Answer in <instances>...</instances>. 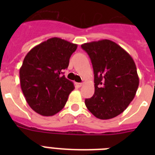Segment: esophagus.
<instances>
[{"label": "esophagus", "instance_id": "1", "mask_svg": "<svg viewBox=\"0 0 155 155\" xmlns=\"http://www.w3.org/2000/svg\"><path fill=\"white\" fill-rule=\"evenodd\" d=\"M82 85H83L82 83H75V86H76L77 87H82Z\"/></svg>", "mask_w": 155, "mask_h": 155}]
</instances>
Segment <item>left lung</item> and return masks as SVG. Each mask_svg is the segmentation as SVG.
<instances>
[{
    "instance_id": "left-lung-1",
    "label": "left lung",
    "mask_w": 155,
    "mask_h": 155,
    "mask_svg": "<svg viewBox=\"0 0 155 155\" xmlns=\"http://www.w3.org/2000/svg\"><path fill=\"white\" fill-rule=\"evenodd\" d=\"M89 55L94 71V95L85 105L96 117L107 120L123 113L132 101L139 85L132 57L111 40L81 45Z\"/></svg>"
}]
</instances>
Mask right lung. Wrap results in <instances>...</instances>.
I'll list each match as a JSON object with an SVG mask.
<instances>
[{
	"label": "right lung",
	"instance_id": "right-lung-1",
	"mask_svg": "<svg viewBox=\"0 0 155 155\" xmlns=\"http://www.w3.org/2000/svg\"><path fill=\"white\" fill-rule=\"evenodd\" d=\"M77 45L51 38L37 45L25 55L20 68V84L28 104L42 116L62 110L75 87L63 71Z\"/></svg>",
	"mask_w": 155,
	"mask_h": 155
}]
</instances>
